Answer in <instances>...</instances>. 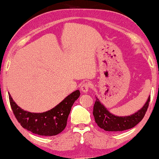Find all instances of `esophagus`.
Masks as SVG:
<instances>
[{
  "label": "esophagus",
  "mask_w": 159,
  "mask_h": 159,
  "mask_svg": "<svg viewBox=\"0 0 159 159\" xmlns=\"http://www.w3.org/2000/svg\"><path fill=\"white\" fill-rule=\"evenodd\" d=\"M90 88V84L89 82H84V83L82 84L81 88H80V89H81V90L83 93H87L88 90H89Z\"/></svg>",
  "instance_id": "esophagus-1"
}]
</instances>
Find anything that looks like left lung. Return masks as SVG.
I'll use <instances>...</instances> for the list:
<instances>
[{"label": "left lung", "mask_w": 159, "mask_h": 159, "mask_svg": "<svg viewBox=\"0 0 159 159\" xmlns=\"http://www.w3.org/2000/svg\"><path fill=\"white\" fill-rule=\"evenodd\" d=\"M150 100L149 96L143 108L134 115L126 117H117L108 112L103 104H101L98 98L96 97L93 110L95 121L101 129L107 131H121L130 129L143 120L148 110Z\"/></svg>", "instance_id": "1"}]
</instances>
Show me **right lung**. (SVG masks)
Returning <instances> with one entry per match:
<instances>
[{
    "label": "right lung",
    "instance_id": "obj_1",
    "mask_svg": "<svg viewBox=\"0 0 159 159\" xmlns=\"http://www.w3.org/2000/svg\"><path fill=\"white\" fill-rule=\"evenodd\" d=\"M80 95L75 90L52 110L43 113H33L22 110L9 96V102L14 116L22 128L32 133L42 136H55L63 131L72 105Z\"/></svg>",
    "mask_w": 159,
    "mask_h": 159
}]
</instances>
